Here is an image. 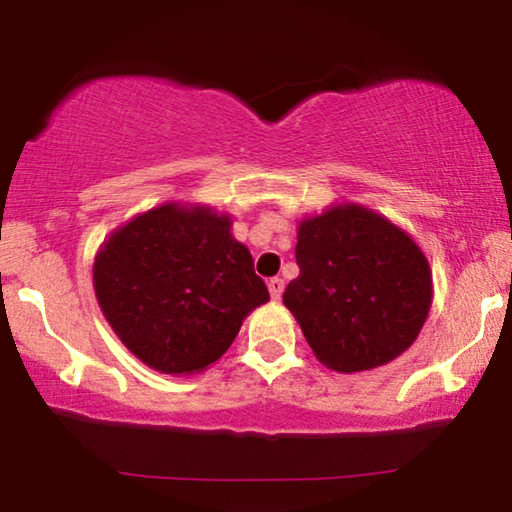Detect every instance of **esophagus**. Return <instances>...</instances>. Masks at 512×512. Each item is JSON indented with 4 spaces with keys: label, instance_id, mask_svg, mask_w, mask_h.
I'll list each match as a JSON object with an SVG mask.
<instances>
[{
    "label": "esophagus",
    "instance_id": "1",
    "mask_svg": "<svg viewBox=\"0 0 512 512\" xmlns=\"http://www.w3.org/2000/svg\"><path fill=\"white\" fill-rule=\"evenodd\" d=\"M283 290H285V280L283 278H271L269 280V292H271V299H280L283 297Z\"/></svg>",
    "mask_w": 512,
    "mask_h": 512
}]
</instances>
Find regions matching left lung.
Wrapping results in <instances>:
<instances>
[{
    "instance_id": "left-lung-1",
    "label": "left lung",
    "mask_w": 512,
    "mask_h": 512,
    "mask_svg": "<svg viewBox=\"0 0 512 512\" xmlns=\"http://www.w3.org/2000/svg\"><path fill=\"white\" fill-rule=\"evenodd\" d=\"M299 278L283 304L331 371L390 364L415 343L434 301L427 255L406 229L355 201L306 215L297 227Z\"/></svg>"
}]
</instances>
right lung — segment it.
<instances>
[{
	"instance_id": "add662e5",
	"label": "right lung",
	"mask_w": 512,
	"mask_h": 512,
	"mask_svg": "<svg viewBox=\"0 0 512 512\" xmlns=\"http://www.w3.org/2000/svg\"><path fill=\"white\" fill-rule=\"evenodd\" d=\"M92 285L125 348L169 376L218 362L269 301L232 215L197 201H164L115 227L95 255Z\"/></svg>"
}]
</instances>
